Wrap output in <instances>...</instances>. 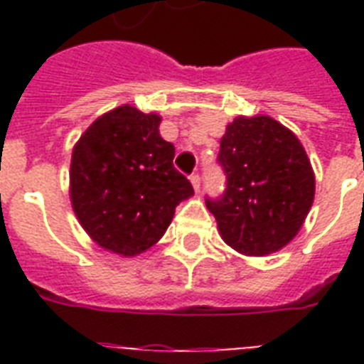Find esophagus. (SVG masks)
Here are the masks:
<instances>
[{
    "instance_id": "esophagus-1",
    "label": "esophagus",
    "mask_w": 364,
    "mask_h": 364,
    "mask_svg": "<svg viewBox=\"0 0 364 364\" xmlns=\"http://www.w3.org/2000/svg\"><path fill=\"white\" fill-rule=\"evenodd\" d=\"M200 181H202L200 173H193V176H191V183H193L194 191H200Z\"/></svg>"
}]
</instances>
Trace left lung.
Returning <instances> with one entry per match:
<instances>
[{"mask_svg": "<svg viewBox=\"0 0 364 364\" xmlns=\"http://www.w3.org/2000/svg\"><path fill=\"white\" fill-rule=\"evenodd\" d=\"M217 162L225 188L205 198L223 240L243 255L274 253L302 227L316 177L293 132L270 117H238L227 126Z\"/></svg>", "mask_w": 364, "mask_h": 364, "instance_id": "8db88e82", "label": "left lung"}]
</instances>
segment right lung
I'll return each instance as SVG.
<instances>
[{"instance_id": "add662e5", "label": "right lung", "mask_w": 364, "mask_h": 364, "mask_svg": "<svg viewBox=\"0 0 364 364\" xmlns=\"http://www.w3.org/2000/svg\"><path fill=\"white\" fill-rule=\"evenodd\" d=\"M159 124V115L122 105L92 122L71 156L77 219L98 245L124 257L159 242L176 205L193 194Z\"/></svg>"}]
</instances>
